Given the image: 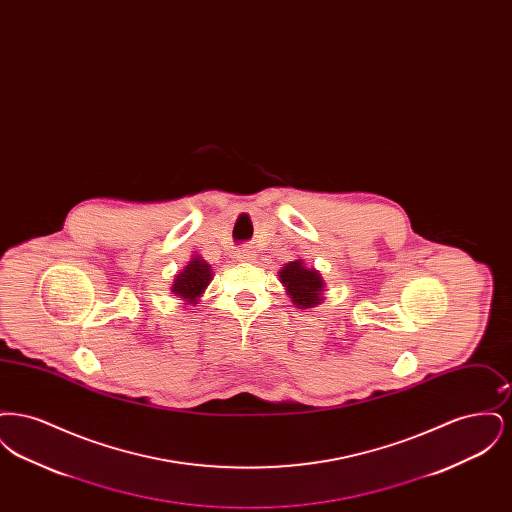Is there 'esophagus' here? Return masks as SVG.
Masks as SVG:
<instances>
[{"label": "esophagus", "mask_w": 512, "mask_h": 512, "mask_svg": "<svg viewBox=\"0 0 512 512\" xmlns=\"http://www.w3.org/2000/svg\"><path fill=\"white\" fill-rule=\"evenodd\" d=\"M236 259L240 263H253L255 261V251L251 247H242L236 251Z\"/></svg>", "instance_id": "1"}]
</instances>
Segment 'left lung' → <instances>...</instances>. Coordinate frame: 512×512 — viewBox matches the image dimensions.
I'll return each instance as SVG.
<instances>
[{
	"label": "left lung",
	"instance_id": "1",
	"mask_svg": "<svg viewBox=\"0 0 512 512\" xmlns=\"http://www.w3.org/2000/svg\"><path fill=\"white\" fill-rule=\"evenodd\" d=\"M282 286L297 309H313L324 301V280L317 268L305 267L303 259L286 263L278 272Z\"/></svg>",
	"mask_w": 512,
	"mask_h": 512
}]
</instances>
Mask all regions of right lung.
<instances>
[{
    "instance_id": "1",
    "label": "right lung",
    "mask_w": 512,
    "mask_h": 512,
    "mask_svg": "<svg viewBox=\"0 0 512 512\" xmlns=\"http://www.w3.org/2000/svg\"><path fill=\"white\" fill-rule=\"evenodd\" d=\"M213 280V268L201 257L194 255L172 282L171 292L184 301L182 305H195Z\"/></svg>"
}]
</instances>
